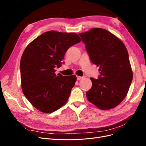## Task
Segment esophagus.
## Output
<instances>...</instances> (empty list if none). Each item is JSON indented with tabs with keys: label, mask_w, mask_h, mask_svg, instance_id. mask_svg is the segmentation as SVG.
Masks as SVG:
<instances>
[{
	"label": "esophagus",
	"mask_w": 146,
	"mask_h": 146,
	"mask_svg": "<svg viewBox=\"0 0 146 146\" xmlns=\"http://www.w3.org/2000/svg\"><path fill=\"white\" fill-rule=\"evenodd\" d=\"M83 77H80V76H77V79L78 80H80L81 79H82Z\"/></svg>",
	"instance_id": "1"
}]
</instances>
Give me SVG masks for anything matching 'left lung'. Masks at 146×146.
Masks as SVG:
<instances>
[{"label": "left lung", "mask_w": 146, "mask_h": 146, "mask_svg": "<svg viewBox=\"0 0 146 146\" xmlns=\"http://www.w3.org/2000/svg\"><path fill=\"white\" fill-rule=\"evenodd\" d=\"M91 62L99 66L98 79L90 78L88 100L101 110L116 107L124 99L133 79L129 54L120 39L105 29L79 34Z\"/></svg>", "instance_id": "8db88e82"}]
</instances>
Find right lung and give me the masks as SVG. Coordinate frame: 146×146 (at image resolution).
I'll use <instances>...</instances> for the list:
<instances>
[{"instance_id": "obj_1", "label": "right lung", "mask_w": 146, "mask_h": 146, "mask_svg": "<svg viewBox=\"0 0 146 146\" xmlns=\"http://www.w3.org/2000/svg\"><path fill=\"white\" fill-rule=\"evenodd\" d=\"M75 33L48 31L25 48L20 62L21 87L25 98L39 111L52 113L69 99L77 77L55 73L68 48L80 42Z\"/></svg>"}]
</instances>
